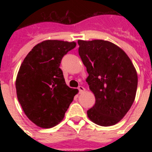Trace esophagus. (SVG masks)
<instances>
[{"mask_svg":"<svg viewBox=\"0 0 152 152\" xmlns=\"http://www.w3.org/2000/svg\"><path fill=\"white\" fill-rule=\"evenodd\" d=\"M78 90H79V93H80V94H81V93H83V91H85V88H83V86H79Z\"/></svg>","mask_w":152,"mask_h":152,"instance_id":"1","label":"esophagus"}]
</instances>
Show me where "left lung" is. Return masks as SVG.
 Instances as JSON below:
<instances>
[{"label": "left lung", "instance_id": "1", "mask_svg": "<svg viewBox=\"0 0 152 152\" xmlns=\"http://www.w3.org/2000/svg\"><path fill=\"white\" fill-rule=\"evenodd\" d=\"M79 55L87 68L95 104L88 110L93 122L110 126L119 122L131 108L138 77L128 55L115 44L104 40H79Z\"/></svg>", "mask_w": 152, "mask_h": 152}]
</instances>
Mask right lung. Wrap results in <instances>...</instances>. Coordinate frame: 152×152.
<instances>
[{"label":"right lung","instance_id":"add662e5","mask_svg":"<svg viewBox=\"0 0 152 152\" xmlns=\"http://www.w3.org/2000/svg\"><path fill=\"white\" fill-rule=\"evenodd\" d=\"M76 42L46 40L25 57L18 72V100L27 117L41 128H52L64 118L77 93L67 86L60 64Z\"/></svg>","mask_w":152,"mask_h":152}]
</instances>
